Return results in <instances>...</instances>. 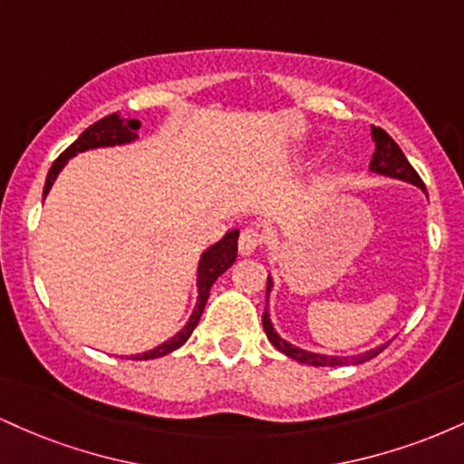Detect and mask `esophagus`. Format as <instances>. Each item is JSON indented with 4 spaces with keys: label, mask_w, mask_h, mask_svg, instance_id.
Listing matches in <instances>:
<instances>
[{
    "label": "esophagus",
    "mask_w": 464,
    "mask_h": 464,
    "mask_svg": "<svg viewBox=\"0 0 464 464\" xmlns=\"http://www.w3.org/2000/svg\"><path fill=\"white\" fill-rule=\"evenodd\" d=\"M262 242H264L262 233H259L257 228L246 227V228H242V233H239L237 248H239V253H242V255H250V253H255V250H257V246Z\"/></svg>",
    "instance_id": "34e87169"
}]
</instances>
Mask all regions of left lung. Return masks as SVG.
Wrapping results in <instances>:
<instances>
[{
    "mask_svg": "<svg viewBox=\"0 0 464 464\" xmlns=\"http://www.w3.org/2000/svg\"><path fill=\"white\" fill-rule=\"evenodd\" d=\"M371 132H372V141H375V152H372V159H371V165H369L372 172L386 174V177H392V179L408 180V183L417 185V188L425 191L423 180H420L417 169L410 165L406 154L401 152V148L397 146L395 140H392V137L388 135L384 129H380V126H377V129L372 126ZM270 287H273V281H270V276H268V284H266V292H268V295H270ZM262 323H264V332H266V335H268V340L273 343L275 349H279L281 353L287 355V358L301 362V364H310V366L362 364V362H369L371 358H375V355H380L382 351L388 347V344H382V347L366 351V353H362V355H353V358H329V355L310 353V351L296 349V347H292L290 343H285L284 338H279V334H276L273 329V323H270L268 312H264Z\"/></svg>",
    "mask_w": 464,
    "mask_h": 464,
    "instance_id": "1",
    "label": "left lung"
}]
</instances>
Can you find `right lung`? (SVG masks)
Here are the masks:
<instances>
[{
  "label": "right lung",
  "mask_w": 464,
  "mask_h": 464,
  "mask_svg": "<svg viewBox=\"0 0 464 464\" xmlns=\"http://www.w3.org/2000/svg\"><path fill=\"white\" fill-rule=\"evenodd\" d=\"M137 129H140V121L126 120V117H120L117 113L106 115V117H102V120H98L95 124L89 126V129L84 130L82 135H80L78 140L73 141L72 146H69L67 150L63 152L54 163H52L50 172H47V179H45L44 198L47 196V191H50L52 183L56 180L58 172L63 169V165L67 163V159H72L73 154H78V152L89 150V148L115 146V143H129L137 137L135 135ZM237 236H239V231H237V228H233V231H228L227 236L220 239V242L214 244V246H211L209 250H205V253H202L200 264H198V303H196V310H194V314H191L189 323L185 324V327L180 329V332L174 335V338H169L168 343L159 344L157 349L148 351V353L132 355V358H135V360L161 358V355L172 353L174 349L183 347V344L188 343L191 332H194V327L200 321L202 310H205V303H207V299H209L211 285H214V281L218 279V276L225 273L227 268H231V264L236 262Z\"/></svg>",
  "instance_id": "add662e5"
}]
</instances>
